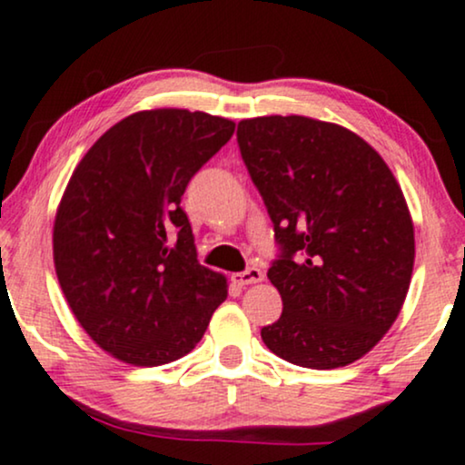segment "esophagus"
Here are the masks:
<instances>
[{"instance_id":"1","label":"esophagus","mask_w":465,"mask_h":465,"mask_svg":"<svg viewBox=\"0 0 465 465\" xmlns=\"http://www.w3.org/2000/svg\"><path fill=\"white\" fill-rule=\"evenodd\" d=\"M262 278H265V273H262L259 267H250V269H245V272H242V273H232V276H231V280L237 286H248V284L262 282Z\"/></svg>"}]
</instances>
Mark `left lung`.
<instances>
[{
	"instance_id": "1",
	"label": "left lung",
	"mask_w": 465,
	"mask_h": 465,
	"mask_svg": "<svg viewBox=\"0 0 465 465\" xmlns=\"http://www.w3.org/2000/svg\"><path fill=\"white\" fill-rule=\"evenodd\" d=\"M237 142L282 248L267 278L282 314L261 330L303 369L347 366L397 321L414 272V222L369 142L308 116L239 123Z\"/></svg>"
}]
</instances>
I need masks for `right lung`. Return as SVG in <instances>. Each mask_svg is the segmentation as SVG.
<instances>
[{"label":"right lung","mask_w":465,"mask_h":465,"mask_svg":"<svg viewBox=\"0 0 465 465\" xmlns=\"http://www.w3.org/2000/svg\"><path fill=\"white\" fill-rule=\"evenodd\" d=\"M232 134V120L204 112H135L73 170L54 222L57 282L85 334L120 362L187 355L228 297L226 276L198 262L181 198Z\"/></svg>","instance_id":"right-lung-1"}]
</instances>
